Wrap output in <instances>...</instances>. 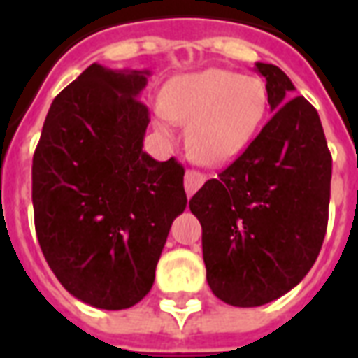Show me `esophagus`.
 <instances>
[{
	"label": "esophagus",
	"instance_id": "1",
	"mask_svg": "<svg viewBox=\"0 0 358 358\" xmlns=\"http://www.w3.org/2000/svg\"><path fill=\"white\" fill-rule=\"evenodd\" d=\"M206 182V176L199 171H187L185 173V178H184V185H185V193L187 196H191L193 193L201 189V185Z\"/></svg>",
	"mask_w": 358,
	"mask_h": 358
}]
</instances>
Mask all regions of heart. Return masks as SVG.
<instances>
[{
  "mask_svg": "<svg viewBox=\"0 0 358 358\" xmlns=\"http://www.w3.org/2000/svg\"><path fill=\"white\" fill-rule=\"evenodd\" d=\"M156 129L171 137V120L185 124V145L208 167L234 162L266 120L269 96L264 81L221 69L180 74L159 98Z\"/></svg>",
  "mask_w": 358,
  "mask_h": 358,
  "instance_id": "b5f03b06",
  "label": "heart"
}]
</instances>
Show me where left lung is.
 Segmentation results:
<instances>
[{"mask_svg":"<svg viewBox=\"0 0 358 358\" xmlns=\"http://www.w3.org/2000/svg\"><path fill=\"white\" fill-rule=\"evenodd\" d=\"M271 120L189 201L202 224L206 278L232 306H262L305 278L322 249L333 159L320 115L288 76L256 63Z\"/></svg>","mask_w":358,"mask_h":358,"instance_id":"8db88e82","label":"left lung"}]
</instances>
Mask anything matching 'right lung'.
<instances>
[{
    "label": "right lung",
    "mask_w": 358,
    "mask_h": 358,
    "mask_svg": "<svg viewBox=\"0 0 358 358\" xmlns=\"http://www.w3.org/2000/svg\"><path fill=\"white\" fill-rule=\"evenodd\" d=\"M148 76L92 63L55 96L33 156L42 255L66 292L103 310L129 308L150 292L187 204L182 165L143 150Z\"/></svg>",
    "instance_id": "add662e5"
}]
</instances>
